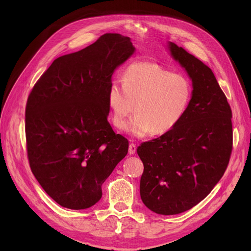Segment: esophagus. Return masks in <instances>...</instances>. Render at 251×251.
Here are the masks:
<instances>
[{
  "instance_id": "34e87169",
  "label": "esophagus",
  "mask_w": 251,
  "mask_h": 251,
  "mask_svg": "<svg viewBox=\"0 0 251 251\" xmlns=\"http://www.w3.org/2000/svg\"><path fill=\"white\" fill-rule=\"evenodd\" d=\"M136 152V146L134 143H130L129 144V153L130 154H134Z\"/></svg>"
}]
</instances>
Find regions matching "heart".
Segmentation results:
<instances>
[{"label":"heart","mask_w":251,"mask_h":251,"mask_svg":"<svg viewBox=\"0 0 251 251\" xmlns=\"http://www.w3.org/2000/svg\"><path fill=\"white\" fill-rule=\"evenodd\" d=\"M189 78L151 62H134L125 70L122 83L113 81L108 91L112 121L124 129L136 104V116L126 126L134 137L151 132L165 134L181 121L192 98Z\"/></svg>","instance_id":"obj_1"}]
</instances>
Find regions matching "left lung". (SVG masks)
Here are the masks:
<instances>
[{
	"mask_svg": "<svg viewBox=\"0 0 251 251\" xmlns=\"http://www.w3.org/2000/svg\"><path fill=\"white\" fill-rule=\"evenodd\" d=\"M169 48L192 79V98L176 127L137 148L141 201L165 216L204 200L225 173L233 150L232 110L213 71L176 44Z\"/></svg>",
	"mask_w": 251,
	"mask_h": 251,
	"instance_id": "1",
	"label": "left lung"
}]
</instances>
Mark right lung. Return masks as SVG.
<instances>
[{
	"instance_id": "obj_1",
	"label": "right lung",
	"mask_w": 251,
	"mask_h": 251,
	"mask_svg": "<svg viewBox=\"0 0 251 251\" xmlns=\"http://www.w3.org/2000/svg\"><path fill=\"white\" fill-rule=\"evenodd\" d=\"M130 38L105 33L56 59L26 102V150L31 172L60 205L85 209L126 156L129 142L108 121V91L119 65L133 54Z\"/></svg>"
}]
</instances>
